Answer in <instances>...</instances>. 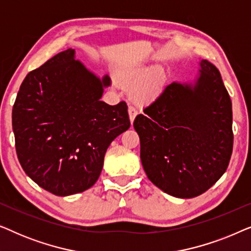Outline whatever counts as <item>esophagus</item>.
<instances>
[{"label": "esophagus", "mask_w": 251, "mask_h": 251, "mask_svg": "<svg viewBox=\"0 0 251 251\" xmlns=\"http://www.w3.org/2000/svg\"><path fill=\"white\" fill-rule=\"evenodd\" d=\"M128 112H129V119H130V122H131V125H132L133 121H135L136 115H137V111H136L135 108L132 107V106H129Z\"/></svg>", "instance_id": "esophagus-1"}]
</instances>
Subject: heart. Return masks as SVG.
<instances>
[{
    "mask_svg": "<svg viewBox=\"0 0 251 251\" xmlns=\"http://www.w3.org/2000/svg\"><path fill=\"white\" fill-rule=\"evenodd\" d=\"M120 85L130 90V98L139 105L156 100L166 90L168 76L159 65L132 63L120 66L116 72Z\"/></svg>",
    "mask_w": 251,
    "mask_h": 251,
    "instance_id": "heart-1",
    "label": "heart"
}]
</instances>
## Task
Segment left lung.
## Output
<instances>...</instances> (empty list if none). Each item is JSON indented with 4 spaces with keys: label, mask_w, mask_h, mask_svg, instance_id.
<instances>
[{
    "label": "left lung",
    "mask_w": 251,
    "mask_h": 251,
    "mask_svg": "<svg viewBox=\"0 0 251 251\" xmlns=\"http://www.w3.org/2000/svg\"><path fill=\"white\" fill-rule=\"evenodd\" d=\"M198 66L193 80L174 81L133 122L149 179L179 199L208 191L233 150L232 101L221 73L205 59Z\"/></svg>",
    "instance_id": "left-lung-1"
}]
</instances>
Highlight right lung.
Returning <instances> with one entry per match:
<instances>
[{"label": "right lung", "instance_id": "1", "mask_svg": "<svg viewBox=\"0 0 251 251\" xmlns=\"http://www.w3.org/2000/svg\"><path fill=\"white\" fill-rule=\"evenodd\" d=\"M108 75L56 54L27 74L12 109L19 162L27 176L58 197L81 193L100 176L108 146L130 128L128 106L101 101Z\"/></svg>", "mask_w": 251, "mask_h": 251}]
</instances>
